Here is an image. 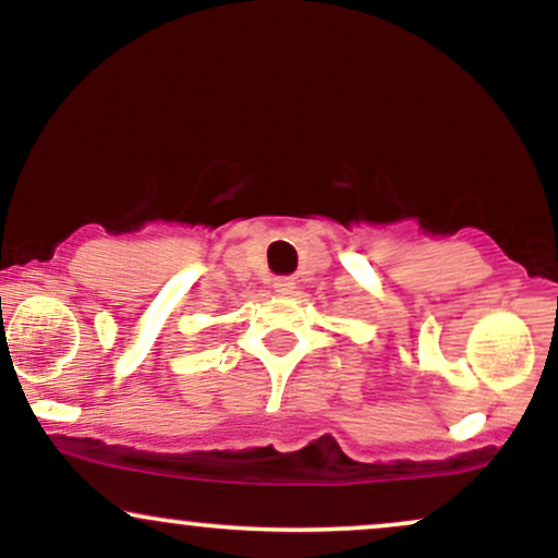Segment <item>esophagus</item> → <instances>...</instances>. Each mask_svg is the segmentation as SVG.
I'll return each instance as SVG.
<instances>
[{
	"label": "esophagus",
	"instance_id": "1",
	"mask_svg": "<svg viewBox=\"0 0 558 558\" xmlns=\"http://www.w3.org/2000/svg\"><path fill=\"white\" fill-rule=\"evenodd\" d=\"M272 288L280 293V296H291V293L296 291V280L288 278V275H283V278H275L272 280Z\"/></svg>",
	"mask_w": 558,
	"mask_h": 558
}]
</instances>
